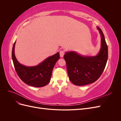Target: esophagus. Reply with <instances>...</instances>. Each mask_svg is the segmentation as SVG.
<instances>
[{
	"mask_svg": "<svg viewBox=\"0 0 121 121\" xmlns=\"http://www.w3.org/2000/svg\"><path fill=\"white\" fill-rule=\"evenodd\" d=\"M60 56L61 57H63L65 54V52L63 50H60Z\"/></svg>",
	"mask_w": 121,
	"mask_h": 121,
	"instance_id": "1",
	"label": "esophagus"
}]
</instances>
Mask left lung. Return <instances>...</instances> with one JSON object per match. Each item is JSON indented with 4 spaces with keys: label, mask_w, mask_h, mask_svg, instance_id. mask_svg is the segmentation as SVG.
Listing matches in <instances>:
<instances>
[{
    "label": "left lung",
    "mask_w": 121,
    "mask_h": 121,
    "mask_svg": "<svg viewBox=\"0 0 121 121\" xmlns=\"http://www.w3.org/2000/svg\"><path fill=\"white\" fill-rule=\"evenodd\" d=\"M101 37V47L97 55L85 56L74 51L65 52L69 77L77 86L93 83L100 77L107 63L108 48L102 30L97 27Z\"/></svg>",
    "instance_id": "left-lung-1"
}]
</instances>
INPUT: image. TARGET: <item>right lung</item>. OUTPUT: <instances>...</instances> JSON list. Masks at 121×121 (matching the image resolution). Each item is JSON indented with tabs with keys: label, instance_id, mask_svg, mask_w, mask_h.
<instances>
[{
	"label": "right lung",
	"instance_id": "add662e5",
	"mask_svg": "<svg viewBox=\"0 0 121 121\" xmlns=\"http://www.w3.org/2000/svg\"><path fill=\"white\" fill-rule=\"evenodd\" d=\"M16 42L12 50V59L14 68L20 78L27 85L36 87L45 86L50 81L53 69L60 59V52L49 56L35 66H26L21 64L14 54Z\"/></svg>",
	"mask_w": 121,
	"mask_h": 121
}]
</instances>
